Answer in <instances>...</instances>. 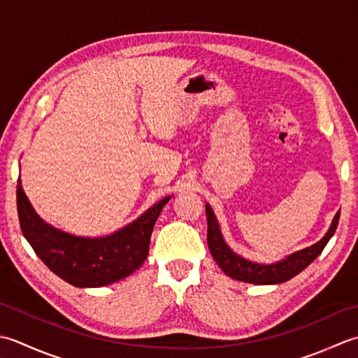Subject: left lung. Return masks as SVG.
<instances>
[{"instance_id":"1","label":"left lung","mask_w":358,"mask_h":358,"mask_svg":"<svg viewBox=\"0 0 358 358\" xmlns=\"http://www.w3.org/2000/svg\"><path fill=\"white\" fill-rule=\"evenodd\" d=\"M206 213L208 225L207 243L211 257L215 258L216 264L220 266L224 273L229 275L230 278L250 284L286 282L290 278H294L295 275L303 272L304 268L323 252L326 244L329 243V239L334 236L335 230H337L340 220V211H337L329 230L326 231V235L320 239L318 243L306 247V249L290 253L286 258L272 262V264H261V262L245 259L230 249L229 244L225 243L220 222H217L215 211L210 207V203H206Z\"/></svg>"}]
</instances>
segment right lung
Instances as JSON below:
<instances>
[{"label":"right lung","instance_id":"add662e5","mask_svg":"<svg viewBox=\"0 0 358 358\" xmlns=\"http://www.w3.org/2000/svg\"><path fill=\"white\" fill-rule=\"evenodd\" d=\"M165 196L125 227L106 236H77L45 222L17 184L18 220L27 243L45 264L62 280L76 287H101L134 273L148 257L152 227Z\"/></svg>","mask_w":358,"mask_h":358}]
</instances>
